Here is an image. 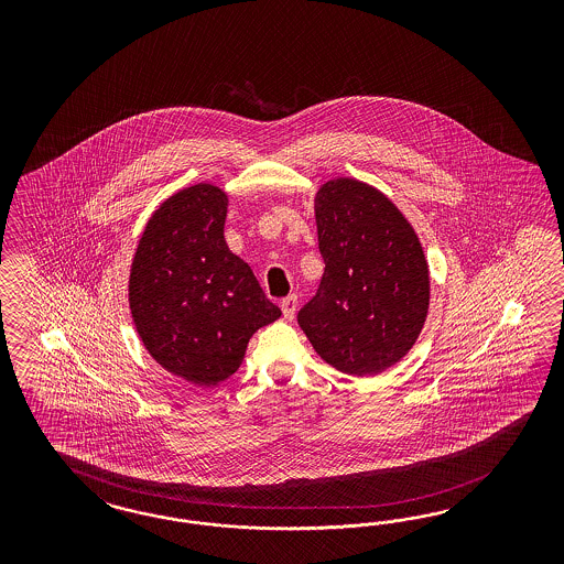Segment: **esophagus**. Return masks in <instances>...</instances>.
I'll return each mask as SVG.
<instances>
[{"label": "esophagus", "mask_w": 564, "mask_h": 564, "mask_svg": "<svg viewBox=\"0 0 564 564\" xmlns=\"http://www.w3.org/2000/svg\"><path fill=\"white\" fill-rule=\"evenodd\" d=\"M281 310H283L285 321H293L295 310H297V295H288V297L281 302Z\"/></svg>", "instance_id": "1"}]
</instances>
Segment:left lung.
<instances>
[{
    "mask_svg": "<svg viewBox=\"0 0 564 564\" xmlns=\"http://www.w3.org/2000/svg\"><path fill=\"white\" fill-rule=\"evenodd\" d=\"M314 217L325 274L297 323L328 366L380 375L410 354L426 323L424 248L393 200L354 177L325 182Z\"/></svg>",
    "mask_w": 564,
    "mask_h": 564,
    "instance_id": "1",
    "label": "left lung"
}]
</instances>
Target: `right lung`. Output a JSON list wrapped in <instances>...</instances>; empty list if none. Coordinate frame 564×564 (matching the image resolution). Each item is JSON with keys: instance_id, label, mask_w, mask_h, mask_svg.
Returning <instances> with one entry per match:
<instances>
[{"instance_id": "right-lung-1", "label": "right lung", "mask_w": 564, "mask_h": 564, "mask_svg": "<svg viewBox=\"0 0 564 564\" xmlns=\"http://www.w3.org/2000/svg\"><path fill=\"white\" fill-rule=\"evenodd\" d=\"M227 206L229 196L205 182L171 194L138 239L128 279L140 341L198 387L236 375L252 335L281 316L225 241Z\"/></svg>"}]
</instances>
